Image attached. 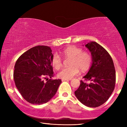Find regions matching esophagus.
Listing matches in <instances>:
<instances>
[{"label": "esophagus", "mask_w": 127, "mask_h": 127, "mask_svg": "<svg viewBox=\"0 0 127 127\" xmlns=\"http://www.w3.org/2000/svg\"><path fill=\"white\" fill-rule=\"evenodd\" d=\"M71 79H62V81H70Z\"/></svg>", "instance_id": "obj_1"}]
</instances>
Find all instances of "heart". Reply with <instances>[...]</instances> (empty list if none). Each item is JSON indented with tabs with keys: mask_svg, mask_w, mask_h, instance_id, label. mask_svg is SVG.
Wrapping results in <instances>:
<instances>
[{
	"mask_svg": "<svg viewBox=\"0 0 127 127\" xmlns=\"http://www.w3.org/2000/svg\"><path fill=\"white\" fill-rule=\"evenodd\" d=\"M61 55L65 58L69 60V66L62 69L58 73V77L62 79H70L81 72H87L90 69L92 63L91 55L87 52L83 51L81 48L74 46L67 47L61 52ZM51 64L58 70L62 66V62L60 57L54 54L51 59Z\"/></svg>",
	"mask_w": 127,
	"mask_h": 127,
	"instance_id": "heart-1",
	"label": "heart"
}]
</instances>
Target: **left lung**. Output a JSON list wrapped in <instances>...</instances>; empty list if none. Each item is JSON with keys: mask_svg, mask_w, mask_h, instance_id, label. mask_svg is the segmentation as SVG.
<instances>
[{"mask_svg": "<svg viewBox=\"0 0 127 127\" xmlns=\"http://www.w3.org/2000/svg\"><path fill=\"white\" fill-rule=\"evenodd\" d=\"M85 46L91 53L92 64L83 78L90 83L80 81L74 94L83 105L96 107L106 102L113 91L116 70L112 57L103 47L95 41H90Z\"/></svg>", "mask_w": 127, "mask_h": 127, "instance_id": "1", "label": "left lung"}]
</instances>
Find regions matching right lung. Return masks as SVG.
<instances>
[{
	"label": "right lung",
	"mask_w": 127,
	"mask_h": 127,
	"mask_svg": "<svg viewBox=\"0 0 127 127\" xmlns=\"http://www.w3.org/2000/svg\"><path fill=\"white\" fill-rule=\"evenodd\" d=\"M53 57L50 47L37 46L22 54L15 62L13 74L15 86L29 103H46L56 94L61 80H43L54 76Z\"/></svg>",
	"instance_id": "add662e5"
}]
</instances>
